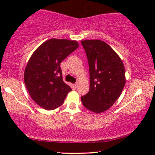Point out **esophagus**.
<instances>
[{
  "instance_id": "34e87169",
  "label": "esophagus",
  "mask_w": 155,
  "mask_h": 155,
  "mask_svg": "<svg viewBox=\"0 0 155 155\" xmlns=\"http://www.w3.org/2000/svg\"><path fill=\"white\" fill-rule=\"evenodd\" d=\"M73 87H74V88H77L78 87V83H75V84H73Z\"/></svg>"
}]
</instances>
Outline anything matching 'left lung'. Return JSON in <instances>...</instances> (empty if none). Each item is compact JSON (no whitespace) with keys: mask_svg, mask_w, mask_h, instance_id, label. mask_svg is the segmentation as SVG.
Returning a JSON list of instances; mask_svg holds the SVG:
<instances>
[{"mask_svg":"<svg viewBox=\"0 0 155 155\" xmlns=\"http://www.w3.org/2000/svg\"><path fill=\"white\" fill-rule=\"evenodd\" d=\"M90 71V91L81 97L87 109L99 114L109 109L121 94L126 83L125 68L117 54L101 40H84Z\"/></svg>","mask_w":155,"mask_h":155,"instance_id":"obj_1","label":"left lung"}]
</instances>
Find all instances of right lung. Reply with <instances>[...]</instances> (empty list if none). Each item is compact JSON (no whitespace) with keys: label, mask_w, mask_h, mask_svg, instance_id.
I'll return each mask as SVG.
<instances>
[{"label":"right lung","mask_w":155,"mask_h":155,"mask_svg":"<svg viewBox=\"0 0 155 155\" xmlns=\"http://www.w3.org/2000/svg\"><path fill=\"white\" fill-rule=\"evenodd\" d=\"M78 45L76 41L51 39L40 45L29 58L25 84L31 99L44 109L60 107L72 90L63 82L60 64Z\"/></svg>","instance_id":"add662e5"}]
</instances>
